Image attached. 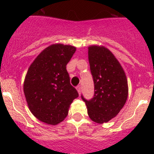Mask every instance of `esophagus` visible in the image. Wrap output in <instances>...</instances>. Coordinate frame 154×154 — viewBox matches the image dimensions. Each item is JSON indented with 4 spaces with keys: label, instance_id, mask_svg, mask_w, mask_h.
<instances>
[{
    "label": "esophagus",
    "instance_id": "esophagus-1",
    "mask_svg": "<svg viewBox=\"0 0 154 154\" xmlns=\"http://www.w3.org/2000/svg\"><path fill=\"white\" fill-rule=\"evenodd\" d=\"M77 92H78L79 95H80V93H81V87H80V86H77Z\"/></svg>",
    "mask_w": 154,
    "mask_h": 154
}]
</instances>
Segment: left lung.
Returning a JSON list of instances; mask_svg holds the SVG:
<instances>
[{
  "mask_svg": "<svg viewBox=\"0 0 154 154\" xmlns=\"http://www.w3.org/2000/svg\"><path fill=\"white\" fill-rule=\"evenodd\" d=\"M88 60L94 83V97L81 96L93 121L103 124L119 113L128 96V84L124 69L110 50L103 46L88 47Z\"/></svg>",
  "mask_w": 154,
  "mask_h": 154,
  "instance_id": "1",
  "label": "left lung"
}]
</instances>
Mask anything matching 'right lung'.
Returning <instances> with one entry per match:
<instances>
[{
	"instance_id": "obj_1",
	"label": "right lung",
	"mask_w": 154,
	"mask_h": 154,
	"mask_svg": "<svg viewBox=\"0 0 154 154\" xmlns=\"http://www.w3.org/2000/svg\"><path fill=\"white\" fill-rule=\"evenodd\" d=\"M76 48L55 44L42 51L29 67L23 93L29 110L41 122L56 125L68 114L78 93L70 83L67 71Z\"/></svg>"
}]
</instances>
